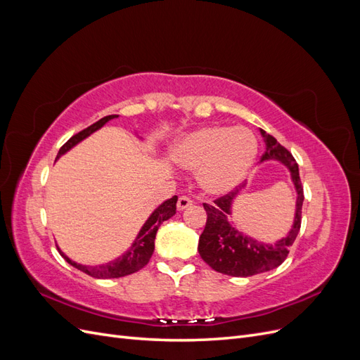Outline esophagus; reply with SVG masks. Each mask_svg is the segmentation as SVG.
Instances as JSON below:
<instances>
[{"mask_svg":"<svg viewBox=\"0 0 360 360\" xmlns=\"http://www.w3.org/2000/svg\"><path fill=\"white\" fill-rule=\"evenodd\" d=\"M191 205H192V200L189 197H184V195H181L177 201V210L181 212L184 209H188V207H191Z\"/></svg>","mask_w":360,"mask_h":360,"instance_id":"esophagus-1","label":"esophagus"}]
</instances>
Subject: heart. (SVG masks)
Segmentation results:
<instances>
[{"mask_svg": "<svg viewBox=\"0 0 360 360\" xmlns=\"http://www.w3.org/2000/svg\"><path fill=\"white\" fill-rule=\"evenodd\" d=\"M257 155L258 139L243 126H204L177 139L171 148L174 163L198 171L200 188L212 195L236 189L246 179Z\"/></svg>", "mask_w": 360, "mask_h": 360, "instance_id": "1", "label": "heart"}]
</instances>
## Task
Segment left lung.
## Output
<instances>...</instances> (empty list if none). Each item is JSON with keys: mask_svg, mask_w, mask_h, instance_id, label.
<instances>
[{"mask_svg": "<svg viewBox=\"0 0 360 360\" xmlns=\"http://www.w3.org/2000/svg\"><path fill=\"white\" fill-rule=\"evenodd\" d=\"M259 134L264 138L266 144V151L261 156V160H279L291 172V180L297 192L296 216H294V224L287 237L281 238L275 245H266L237 231L228 222V217L231 214L233 200L238 193L237 188L236 191L228 192L224 197L214 200L213 204L204 202L202 205L207 213V222L202 234L200 236L198 252L213 270L228 276H254L281 266L285 261L290 248L300 231L302 205L304 197L297 162L274 136L266 134L263 129H259Z\"/></svg>", "mask_w": 360, "mask_h": 360, "instance_id": "8db88e82", "label": "left lung"}]
</instances>
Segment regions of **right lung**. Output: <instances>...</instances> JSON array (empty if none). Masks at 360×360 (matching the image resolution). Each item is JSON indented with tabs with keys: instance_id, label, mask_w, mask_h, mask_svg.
<instances>
[{
	"instance_id": "add662e5",
	"label": "right lung",
	"mask_w": 360,
	"mask_h": 360,
	"mask_svg": "<svg viewBox=\"0 0 360 360\" xmlns=\"http://www.w3.org/2000/svg\"><path fill=\"white\" fill-rule=\"evenodd\" d=\"M115 117H118V115H106V117L101 118L99 122H96L94 124L81 130L79 134L73 135L68 141V143L60 148L57 159L66 153V151H69L72 147L81 143L82 139L90 136L93 132H96V130H99L105 123H108L110 120H112ZM176 204H177V197H172V198L167 200L165 202H162L158 209L150 214V217L146 221L143 228H141V231H139L138 237L135 238L134 245L130 246L127 252L123 254L122 257H118L114 261H110V263L101 264V266H84V264L75 263V261H72L69 257L64 255L58 249L60 254L70 266L84 271V274H86V275L97 278V279H111V278H122L126 275H132V274H135V271L143 269L150 261L151 255H153L156 233H158L162 222H165L167 219H169L171 216L176 214Z\"/></svg>"
}]
</instances>
